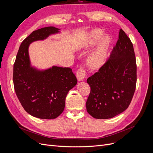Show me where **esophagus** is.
I'll use <instances>...</instances> for the list:
<instances>
[{"instance_id":"obj_1","label":"esophagus","mask_w":153,"mask_h":153,"mask_svg":"<svg viewBox=\"0 0 153 153\" xmlns=\"http://www.w3.org/2000/svg\"><path fill=\"white\" fill-rule=\"evenodd\" d=\"M85 76V71L84 68L78 69L76 71V78L78 81H82L84 80V78Z\"/></svg>"}]
</instances>
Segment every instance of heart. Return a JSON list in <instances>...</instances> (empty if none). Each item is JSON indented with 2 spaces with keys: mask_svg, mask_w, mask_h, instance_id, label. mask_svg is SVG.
I'll use <instances>...</instances> for the list:
<instances>
[{
  "mask_svg": "<svg viewBox=\"0 0 153 153\" xmlns=\"http://www.w3.org/2000/svg\"><path fill=\"white\" fill-rule=\"evenodd\" d=\"M103 35V32L101 30H95L92 31L89 35L87 43L82 44L80 46V48H84L86 46H93L96 45L98 41L102 38ZM109 41L108 39H105L103 43L94 52L92 53L88 58L87 64L88 66L91 69H98L102 66L106 57V50H107Z\"/></svg>",
  "mask_w": 153,
  "mask_h": 153,
  "instance_id": "obj_1",
  "label": "heart"
}]
</instances>
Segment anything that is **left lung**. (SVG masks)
Segmentation results:
<instances>
[{
	"instance_id": "left-lung-1",
	"label": "left lung",
	"mask_w": 153,
	"mask_h": 153,
	"mask_svg": "<svg viewBox=\"0 0 153 153\" xmlns=\"http://www.w3.org/2000/svg\"><path fill=\"white\" fill-rule=\"evenodd\" d=\"M87 82L86 108L92 117L110 119L128 108L136 88L137 64L133 44L121 29L110 58Z\"/></svg>"
}]
</instances>
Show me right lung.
I'll list each match as a JSON object with an SVG mask.
<instances>
[{
	"instance_id": "1",
	"label": "right lung",
	"mask_w": 153,
	"mask_h": 153,
	"mask_svg": "<svg viewBox=\"0 0 153 153\" xmlns=\"http://www.w3.org/2000/svg\"><path fill=\"white\" fill-rule=\"evenodd\" d=\"M47 27L34 30L22 41L13 66V84L23 108L35 117L52 119L61 115L65 107L69 91L77 84L70 68L53 66L44 71L30 66L29 45L59 32Z\"/></svg>"
}]
</instances>
